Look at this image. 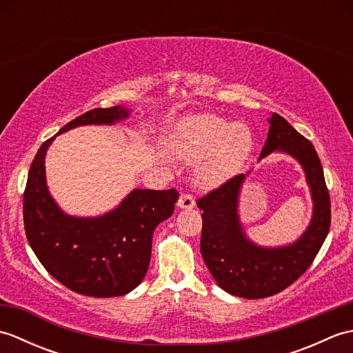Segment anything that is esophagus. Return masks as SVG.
<instances>
[{
    "label": "esophagus",
    "instance_id": "esophagus-1",
    "mask_svg": "<svg viewBox=\"0 0 353 353\" xmlns=\"http://www.w3.org/2000/svg\"><path fill=\"white\" fill-rule=\"evenodd\" d=\"M177 206L181 209H192L196 206V200H194L191 194H182L181 199L177 201Z\"/></svg>",
    "mask_w": 353,
    "mask_h": 353
}]
</instances>
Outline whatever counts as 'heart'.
<instances>
[{
	"label": "heart",
	"mask_w": 353,
	"mask_h": 353,
	"mask_svg": "<svg viewBox=\"0 0 353 353\" xmlns=\"http://www.w3.org/2000/svg\"><path fill=\"white\" fill-rule=\"evenodd\" d=\"M172 148L186 161L208 159L200 165L201 185L223 183L253 148V134L245 124L226 121L215 115H201L186 121L172 138Z\"/></svg>",
	"instance_id": "heart-1"
}]
</instances>
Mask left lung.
Wrapping results in <instances>:
<instances>
[{"instance_id":"1","label":"left lung","mask_w":353,"mask_h":353,"mask_svg":"<svg viewBox=\"0 0 353 353\" xmlns=\"http://www.w3.org/2000/svg\"><path fill=\"white\" fill-rule=\"evenodd\" d=\"M259 161L272 153L291 156L301 165L312 200L308 228L296 241L259 245L247 236L239 219V194L247 174H239L197 200L203 211L200 252L215 282L232 296L262 299L297 281L316 258L331 226V200L316 148L287 119L272 114Z\"/></svg>"}]
</instances>
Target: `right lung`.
<instances>
[{
	"instance_id": "1",
	"label": "right lung",
	"mask_w": 353,
	"mask_h": 353,
	"mask_svg": "<svg viewBox=\"0 0 353 353\" xmlns=\"http://www.w3.org/2000/svg\"><path fill=\"white\" fill-rule=\"evenodd\" d=\"M130 112L125 106L92 109L57 134L80 125H114ZM57 134L37 150L28 171L24 192L28 244L45 270L66 288L91 297L124 296L144 279L153 230L172 215L179 192L134 188L103 215L66 214L52 199L45 177V156Z\"/></svg>"
}]
</instances>
